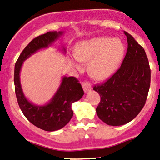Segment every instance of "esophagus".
Instances as JSON below:
<instances>
[{"instance_id":"34e87169","label":"esophagus","mask_w":160,"mask_h":160,"mask_svg":"<svg viewBox=\"0 0 160 160\" xmlns=\"http://www.w3.org/2000/svg\"><path fill=\"white\" fill-rule=\"evenodd\" d=\"M82 88H83V90L85 93L90 92L92 90V85L88 83V82H84L82 83Z\"/></svg>"}]
</instances>
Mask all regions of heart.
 <instances>
[{
	"instance_id": "obj_1",
	"label": "heart",
	"mask_w": 160,
	"mask_h": 160,
	"mask_svg": "<svg viewBox=\"0 0 160 160\" xmlns=\"http://www.w3.org/2000/svg\"><path fill=\"white\" fill-rule=\"evenodd\" d=\"M124 54V46L120 39L111 37H97L80 42L76 46L75 56L70 61L77 68L78 61L88 62V71L94 78L105 79L111 76L121 63Z\"/></svg>"
}]
</instances>
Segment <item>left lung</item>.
<instances>
[{"label": "left lung", "instance_id": "8db88e82", "mask_svg": "<svg viewBox=\"0 0 160 160\" xmlns=\"http://www.w3.org/2000/svg\"><path fill=\"white\" fill-rule=\"evenodd\" d=\"M121 68L107 82L94 87L101 96L96 108L98 118L111 126L133 120L143 108L150 85V68L145 50L131 35Z\"/></svg>", "mask_w": 160, "mask_h": 160}]
</instances>
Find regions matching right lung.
Listing matches in <instances>:
<instances>
[{"label":"right lung","mask_w":160,"mask_h":160,"mask_svg":"<svg viewBox=\"0 0 160 160\" xmlns=\"http://www.w3.org/2000/svg\"><path fill=\"white\" fill-rule=\"evenodd\" d=\"M64 32L50 31L33 39L19 56L14 68L15 93L22 112L30 123L46 131L62 128L73 116L72 104L80 100L84 94L82 85L75 77L63 76L59 88L47 103L39 105L27 98L20 83V70L23 62L40 49H47L63 35ZM62 52L66 49L62 46Z\"/></svg>","instance_id":"add662e5"}]
</instances>
